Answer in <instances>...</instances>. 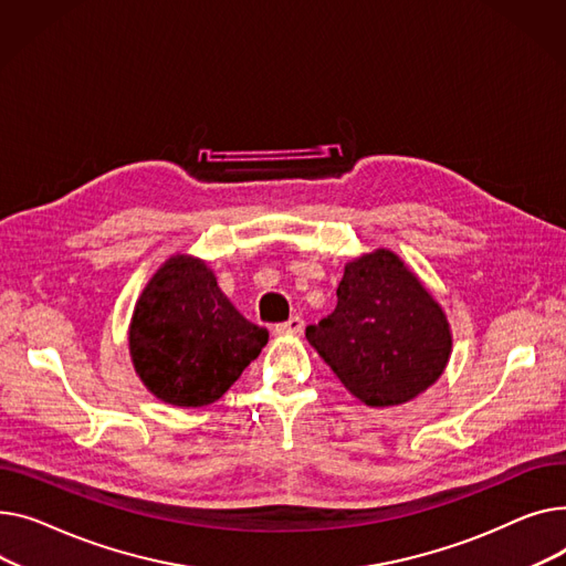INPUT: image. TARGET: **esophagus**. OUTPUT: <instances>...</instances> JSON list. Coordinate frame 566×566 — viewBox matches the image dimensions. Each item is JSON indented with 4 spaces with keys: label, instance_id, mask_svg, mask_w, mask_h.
<instances>
[{
    "label": "esophagus",
    "instance_id": "34e87169",
    "mask_svg": "<svg viewBox=\"0 0 566 566\" xmlns=\"http://www.w3.org/2000/svg\"><path fill=\"white\" fill-rule=\"evenodd\" d=\"M304 331V319L298 317V315H294V317H290L287 322H281V324H276V334H281V336H292V334H302Z\"/></svg>",
    "mask_w": 566,
    "mask_h": 566
}]
</instances>
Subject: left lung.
<instances>
[{
  "mask_svg": "<svg viewBox=\"0 0 566 566\" xmlns=\"http://www.w3.org/2000/svg\"><path fill=\"white\" fill-rule=\"evenodd\" d=\"M306 338L368 407L413 400L441 377L452 349L441 306L386 249L347 264L336 311L308 326Z\"/></svg>",
  "mask_w": 566,
  "mask_h": 566,
  "instance_id": "8db88e82",
  "label": "left lung"
}]
</instances>
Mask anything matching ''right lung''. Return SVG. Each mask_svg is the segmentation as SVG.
Masks as SVG:
<instances>
[{
  "mask_svg": "<svg viewBox=\"0 0 566 566\" xmlns=\"http://www.w3.org/2000/svg\"><path fill=\"white\" fill-rule=\"evenodd\" d=\"M268 338V328L228 302L206 262L176 255L139 296L129 354L161 402L206 407L240 379Z\"/></svg>",
  "mask_w": 566,
  "mask_h": 566,
  "instance_id": "right-lung-1",
  "label": "right lung"
}]
</instances>
